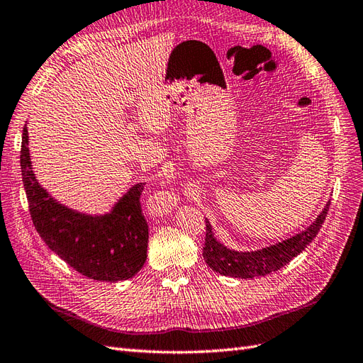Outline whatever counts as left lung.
Returning a JSON list of instances; mask_svg holds the SVG:
<instances>
[{
    "label": "left lung",
    "mask_w": 363,
    "mask_h": 363,
    "mask_svg": "<svg viewBox=\"0 0 363 363\" xmlns=\"http://www.w3.org/2000/svg\"><path fill=\"white\" fill-rule=\"evenodd\" d=\"M328 208L330 201L325 203L324 210L316 217V220L310 225L306 231L277 245L251 252L233 251L230 247L223 246L220 242H217L211 231V225L206 220L205 245L202 251L205 263L208 264L214 272L234 278H255L272 274L278 271V269L284 267L294 257L301 254L307 247V245L315 239L320 228H323Z\"/></svg>",
    "instance_id": "left-lung-1"
}]
</instances>
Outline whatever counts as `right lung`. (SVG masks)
<instances>
[{
    "mask_svg": "<svg viewBox=\"0 0 363 363\" xmlns=\"http://www.w3.org/2000/svg\"><path fill=\"white\" fill-rule=\"evenodd\" d=\"M21 172L30 216L40 239L74 271L97 281H123L147 258L149 226L141 211L144 184H135L103 216L82 214L56 202L38 184L28 152L27 124L21 143Z\"/></svg>",
    "mask_w": 363,
    "mask_h": 363,
    "instance_id": "add662e5",
    "label": "right lung"
}]
</instances>
